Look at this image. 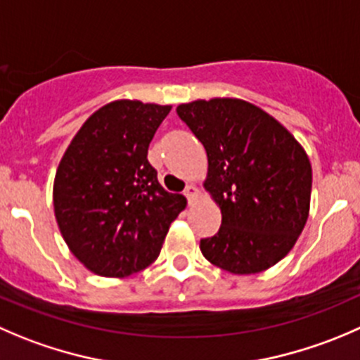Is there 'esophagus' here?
<instances>
[{"label": "esophagus", "mask_w": 360, "mask_h": 360, "mask_svg": "<svg viewBox=\"0 0 360 360\" xmlns=\"http://www.w3.org/2000/svg\"><path fill=\"white\" fill-rule=\"evenodd\" d=\"M184 197H186L188 200H197V197H198V188L193 186V184H188L186 190H184Z\"/></svg>", "instance_id": "obj_1"}]
</instances>
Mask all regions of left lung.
Listing matches in <instances>:
<instances>
[{
  "label": "left lung",
  "instance_id": "left-lung-1",
  "mask_svg": "<svg viewBox=\"0 0 360 360\" xmlns=\"http://www.w3.org/2000/svg\"><path fill=\"white\" fill-rule=\"evenodd\" d=\"M207 153L204 186L221 209V226L200 239L211 264L255 274L287 257L301 236L311 198V163L294 135L237 98L177 107Z\"/></svg>",
  "mask_w": 360,
  "mask_h": 360
}]
</instances>
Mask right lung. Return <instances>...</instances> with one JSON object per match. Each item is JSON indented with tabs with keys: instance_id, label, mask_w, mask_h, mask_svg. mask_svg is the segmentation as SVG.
<instances>
[{
	"instance_id": "obj_1",
	"label": "right lung",
	"mask_w": 360,
	"mask_h": 360,
	"mask_svg": "<svg viewBox=\"0 0 360 360\" xmlns=\"http://www.w3.org/2000/svg\"><path fill=\"white\" fill-rule=\"evenodd\" d=\"M170 105L117 100L82 124L59 162L54 212L91 273L124 278L158 258L186 198L158 183L148 149Z\"/></svg>"
}]
</instances>
